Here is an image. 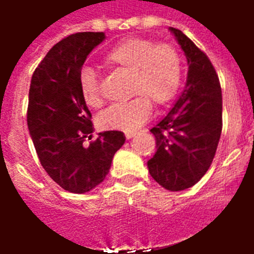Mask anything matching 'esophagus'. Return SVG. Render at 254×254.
Listing matches in <instances>:
<instances>
[{"label":"esophagus","mask_w":254,"mask_h":254,"mask_svg":"<svg viewBox=\"0 0 254 254\" xmlns=\"http://www.w3.org/2000/svg\"><path fill=\"white\" fill-rule=\"evenodd\" d=\"M135 135H137V131H131V133H127L125 137H127V139H130L133 138V137H135Z\"/></svg>","instance_id":"obj_1"}]
</instances>
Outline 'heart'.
Here are the masks:
<instances>
[{"instance_id":"b5f03b06","label":"heart","mask_w":254,"mask_h":254,"mask_svg":"<svg viewBox=\"0 0 254 254\" xmlns=\"http://www.w3.org/2000/svg\"><path fill=\"white\" fill-rule=\"evenodd\" d=\"M105 63L121 72L130 73V101L108 108L99 117L104 129L133 131L151 115V103L163 107L175 97L182 81V61L174 47L157 45L143 38H129L107 54ZM81 97L87 107L103 105L97 75L92 68H83L79 75Z\"/></svg>"}]
</instances>
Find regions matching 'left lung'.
I'll use <instances>...</instances> for the list:
<instances>
[{"mask_svg":"<svg viewBox=\"0 0 254 254\" xmlns=\"http://www.w3.org/2000/svg\"><path fill=\"white\" fill-rule=\"evenodd\" d=\"M189 63L187 83L173 109L151 133L157 151L149 173L170 191L190 189L207 173L223 127V97L212 63L181 30L170 27Z\"/></svg>","mask_w":254,"mask_h":254,"instance_id":"8db88e82","label":"left lung"}]
</instances>
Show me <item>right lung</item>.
<instances>
[{
	"label": "right lung",
	"instance_id": "add662e5",
	"mask_svg": "<svg viewBox=\"0 0 254 254\" xmlns=\"http://www.w3.org/2000/svg\"><path fill=\"white\" fill-rule=\"evenodd\" d=\"M104 39V33L91 31L62 39L35 68L30 84L27 127L38 158L54 182L73 193L100 185L125 143L123 131L108 130L84 145L93 124L79 75L89 53Z\"/></svg>",
	"mask_w": 254,
	"mask_h": 254
}]
</instances>
